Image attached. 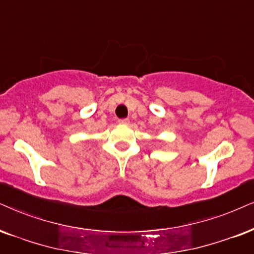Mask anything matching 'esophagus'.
<instances>
[{"label":"esophagus","instance_id":"obj_1","mask_svg":"<svg viewBox=\"0 0 254 254\" xmlns=\"http://www.w3.org/2000/svg\"><path fill=\"white\" fill-rule=\"evenodd\" d=\"M118 123H120V124H127V123H129V118H120V120H118Z\"/></svg>","mask_w":254,"mask_h":254}]
</instances>
